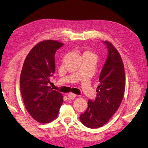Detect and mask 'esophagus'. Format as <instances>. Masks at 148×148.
I'll list each match as a JSON object with an SVG mask.
<instances>
[{
    "mask_svg": "<svg viewBox=\"0 0 148 148\" xmlns=\"http://www.w3.org/2000/svg\"><path fill=\"white\" fill-rule=\"evenodd\" d=\"M67 95H68L69 98L71 99H73L74 98H76V96H77L76 94H74L73 93H68Z\"/></svg>",
    "mask_w": 148,
    "mask_h": 148,
    "instance_id": "esophagus-1",
    "label": "esophagus"
}]
</instances>
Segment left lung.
<instances>
[{
    "label": "left lung",
    "mask_w": 148,
    "mask_h": 148,
    "mask_svg": "<svg viewBox=\"0 0 148 148\" xmlns=\"http://www.w3.org/2000/svg\"><path fill=\"white\" fill-rule=\"evenodd\" d=\"M108 55L99 76L97 97L88 101V108L79 119L90 128L102 127L117 111L123 98L125 75L121 56L114 46L108 41Z\"/></svg>",
    "instance_id": "obj_1"
}]
</instances>
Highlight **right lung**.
Instances as JSON below:
<instances>
[{
	"mask_svg": "<svg viewBox=\"0 0 148 148\" xmlns=\"http://www.w3.org/2000/svg\"><path fill=\"white\" fill-rule=\"evenodd\" d=\"M63 45L53 40L37 44L27 56L21 72L24 104L31 116L41 123L56 119L63 102L62 93L48 86L55 72V53Z\"/></svg>",
	"mask_w": 148,
	"mask_h": 148,
	"instance_id": "right-lung-1",
	"label": "right lung"
}]
</instances>
